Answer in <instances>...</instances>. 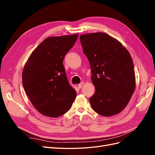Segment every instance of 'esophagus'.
Returning <instances> with one entry per match:
<instances>
[{
  "instance_id": "1",
  "label": "esophagus",
  "mask_w": 155,
  "mask_h": 155,
  "mask_svg": "<svg viewBox=\"0 0 155 155\" xmlns=\"http://www.w3.org/2000/svg\"><path fill=\"white\" fill-rule=\"evenodd\" d=\"M83 84H84V83H83V82H81V83H79V85H78V88H81L83 87Z\"/></svg>"
}]
</instances>
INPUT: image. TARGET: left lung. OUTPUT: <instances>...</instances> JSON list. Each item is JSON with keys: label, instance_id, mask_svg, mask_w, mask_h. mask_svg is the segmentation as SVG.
Listing matches in <instances>:
<instances>
[{"label": "left lung", "instance_id": "left-lung-1", "mask_svg": "<svg viewBox=\"0 0 155 155\" xmlns=\"http://www.w3.org/2000/svg\"><path fill=\"white\" fill-rule=\"evenodd\" d=\"M79 38L96 88L89 99L92 108L104 116L119 114L129 104L136 87L130 54L120 41L105 33L83 34Z\"/></svg>", "mask_w": 155, "mask_h": 155}]
</instances>
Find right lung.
I'll return each mask as SVG.
<instances>
[{
    "label": "right lung",
    "instance_id": "1",
    "mask_svg": "<svg viewBox=\"0 0 155 155\" xmlns=\"http://www.w3.org/2000/svg\"><path fill=\"white\" fill-rule=\"evenodd\" d=\"M78 34L50 37L32 51L22 70V85L36 110L58 118L68 111L76 92L70 85L63 66L64 55Z\"/></svg>",
    "mask_w": 155,
    "mask_h": 155
}]
</instances>
